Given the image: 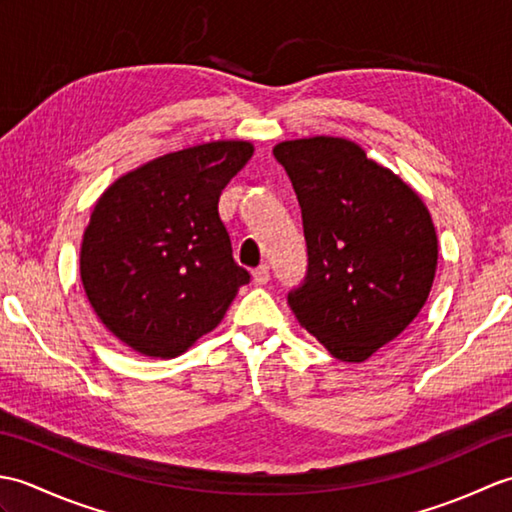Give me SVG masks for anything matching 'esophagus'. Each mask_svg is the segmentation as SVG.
Masks as SVG:
<instances>
[{
  "label": "esophagus",
  "instance_id": "esophagus-1",
  "mask_svg": "<svg viewBox=\"0 0 512 512\" xmlns=\"http://www.w3.org/2000/svg\"><path fill=\"white\" fill-rule=\"evenodd\" d=\"M268 279H270V268L266 264H262V266L253 270V284L255 286H266Z\"/></svg>",
  "mask_w": 512,
  "mask_h": 512
}]
</instances>
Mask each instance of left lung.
<instances>
[{
    "mask_svg": "<svg viewBox=\"0 0 512 512\" xmlns=\"http://www.w3.org/2000/svg\"><path fill=\"white\" fill-rule=\"evenodd\" d=\"M273 154L297 193L308 244V273L288 306L334 358L363 363L429 297L438 266L431 215L352 140H286Z\"/></svg>",
    "mask_w": 512,
    "mask_h": 512,
    "instance_id": "left-lung-1",
    "label": "left lung"
}]
</instances>
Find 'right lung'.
I'll return each mask as SVG.
<instances>
[{
	"instance_id": "1",
	"label": "right lung",
	"mask_w": 512,
	"mask_h": 512,
	"mask_svg": "<svg viewBox=\"0 0 512 512\" xmlns=\"http://www.w3.org/2000/svg\"><path fill=\"white\" fill-rule=\"evenodd\" d=\"M250 156L246 140L173 151L125 173L96 202L81 281L96 317L132 350L154 358L187 352L250 281L217 211Z\"/></svg>"
}]
</instances>
